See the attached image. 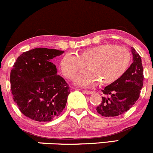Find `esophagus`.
I'll list each match as a JSON object with an SVG mask.
<instances>
[{
  "label": "esophagus",
  "instance_id": "esophagus-1",
  "mask_svg": "<svg viewBox=\"0 0 153 153\" xmlns=\"http://www.w3.org/2000/svg\"><path fill=\"white\" fill-rule=\"evenodd\" d=\"M83 92L86 94H92L94 93V91H86V90L83 91Z\"/></svg>",
  "mask_w": 153,
  "mask_h": 153
}]
</instances>
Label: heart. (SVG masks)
<instances>
[{
	"instance_id": "heart-1",
	"label": "heart",
	"mask_w": 153,
	"mask_h": 153,
	"mask_svg": "<svg viewBox=\"0 0 153 153\" xmlns=\"http://www.w3.org/2000/svg\"><path fill=\"white\" fill-rule=\"evenodd\" d=\"M131 56L128 49L122 46L106 43L87 48L79 55L68 53L61 61L63 75L72 79L86 67L89 70L82 72L75 82L80 86H91L101 81L102 85L115 83L128 71Z\"/></svg>"
}]
</instances>
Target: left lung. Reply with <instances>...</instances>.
Here are the masks:
<instances>
[{
  "mask_svg": "<svg viewBox=\"0 0 153 153\" xmlns=\"http://www.w3.org/2000/svg\"><path fill=\"white\" fill-rule=\"evenodd\" d=\"M133 54V63L128 71L117 81L105 87L102 91L101 104L97 111L104 117H115L125 113L135 104L143 86V68L141 56L131 47Z\"/></svg>",
  "mask_w": 153,
  "mask_h": 153,
  "instance_id": "left-lung-1",
  "label": "left lung"
}]
</instances>
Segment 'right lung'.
Listing matches in <instances>:
<instances>
[{
	"label": "right lung",
	"instance_id": "1",
	"mask_svg": "<svg viewBox=\"0 0 153 153\" xmlns=\"http://www.w3.org/2000/svg\"><path fill=\"white\" fill-rule=\"evenodd\" d=\"M64 51L37 48L16 59L10 74L14 101L23 115L32 120L48 122L61 114L66 106L70 87L56 75L51 60Z\"/></svg>",
	"mask_w": 153,
	"mask_h": 153
}]
</instances>
